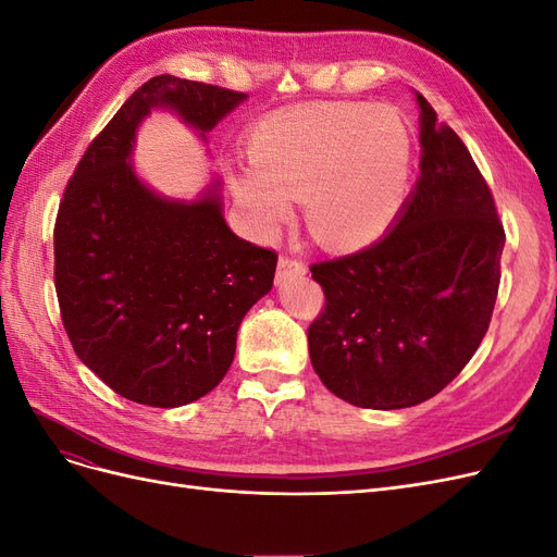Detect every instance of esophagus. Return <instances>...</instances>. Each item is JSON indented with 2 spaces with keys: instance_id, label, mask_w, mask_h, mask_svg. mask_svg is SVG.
Here are the masks:
<instances>
[{
  "instance_id": "1",
  "label": "esophagus",
  "mask_w": 557,
  "mask_h": 557,
  "mask_svg": "<svg viewBox=\"0 0 557 557\" xmlns=\"http://www.w3.org/2000/svg\"><path fill=\"white\" fill-rule=\"evenodd\" d=\"M307 274V264L297 260V258H288L283 256L278 260V272H276V281L283 283L285 278H293V276H305Z\"/></svg>"
}]
</instances>
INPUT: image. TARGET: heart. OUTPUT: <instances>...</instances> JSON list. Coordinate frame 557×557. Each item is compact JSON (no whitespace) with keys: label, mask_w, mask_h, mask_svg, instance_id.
<instances>
[{"label":"heart","mask_w":557,"mask_h":557,"mask_svg":"<svg viewBox=\"0 0 557 557\" xmlns=\"http://www.w3.org/2000/svg\"><path fill=\"white\" fill-rule=\"evenodd\" d=\"M248 172L234 195L262 237L305 201L311 237L330 250H360L393 227L409 195L413 144L391 109L320 104L267 117L248 137Z\"/></svg>","instance_id":"1"}]
</instances>
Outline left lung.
Masks as SVG:
<instances>
[{
    "label": "left lung",
    "instance_id": "left-lung-1",
    "mask_svg": "<svg viewBox=\"0 0 557 557\" xmlns=\"http://www.w3.org/2000/svg\"><path fill=\"white\" fill-rule=\"evenodd\" d=\"M420 109V176L391 232L311 264L325 309L309 356L330 393L362 409H407L442 393L474 356L499 290L504 227L467 146Z\"/></svg>",
    "mask_w": 557,
    "mask_h": 557
}]
</instances>
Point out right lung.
<instances>
[{"instance_id": "1", "label": "right lung", "mask_w": 557, "mask_h": 557, "mask_svg": "<svg viewBox=\"0 0 557 557\" xmlns=\"http://www.w3.org/2000/svg\"><path fill=\"white\" fill-rule=\"evenodd\" d=\"M244 99L170 74L150 78L97 134L60 201L55 293L66 336L113 393L146 407H183L223 381L278 256L227 227L221 181L195 201L150 190L129 162L134 134L162 107L207 139Z\"/></svg>"}]
</instances>
